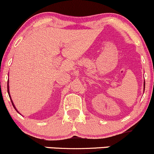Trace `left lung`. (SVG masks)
Wrapping results in <instances>:
<instances>
[{
	"instance_id": "obj_1",
	"label": "left lung",
	"mask_w": 154,
	"mask_h": 154,
	"mask_svg": "<svg viewBox=\"0 0 154 154\" xmlns=\"http://www.w3.org/2000/svg\"><path fill=\"white\" fill-rule=\"evenodd\" d=\"M145 82H144V91H145Z\"/></svg>"
}]
</instances>
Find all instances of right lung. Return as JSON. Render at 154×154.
<instances>
[{
	"mask_svg": "<svg viewBox=\"0 0 154 154\" xmlns=\"http://www.w3.org/2000/svg\"><path fill=\"white\" fill-rule=\"evenodd\" d=\"M9 80H8V82H7V91H8V94H9V98H10V100H11V101H12V106H13V107H14V109L16 110V111H17V112H18V111H17V108H15V106H14V103H13V102H12V98H11V96H10V93H9ZM19 113V112H18ZM19 114H20V113H19Z\"/></svg>",
	"mask_w": 154,
	"mask_h": 154,
	"instance_id": "obj_1",
	"label": "right lung"
}]
</instances>
